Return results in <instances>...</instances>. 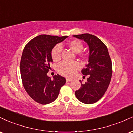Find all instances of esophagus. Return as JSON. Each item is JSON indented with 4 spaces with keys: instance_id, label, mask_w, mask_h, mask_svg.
Instances as JSON below:
<instances>
[{
    "instance_id": "1",
    "label": "esophagus",
    "mask_w": 133,
    "mask_h": 133,
    "mask_svg": "<svg viewBox=\"0 0 133 133\" xmlns=\"http://www.w3.org/2000/svg\"><path fill=\"white\" fill-rule=\"evenodd\" d=\"M72 81V79H69V78H66V81L68 82H71V81Z\"/></svg>"
}]
</instances>
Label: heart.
<instances>
[{
	"label": "heart",
	"mask_w": 133,
	"mask_h": 133,
	"mask_svg": "<svg viewBox=\"0 0 133 133\" xmlns=\"http://www.w3.org/2000/svg\"><path fill=\"white\" fill-rule=\"evenodd\" d=\"M68 47L76 53H79L82 51L83 45L79 40H72L69 41ZM62 47L60 44H57L54 47L51 51V56L53 61H57L61 57ZM81 68V65L77 62L64 61L57 65V72L62 76L65 77H72L76 74Z\"/></svg>",
	"instance_id": "heart-1"
}]
</instances>
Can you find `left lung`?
Wrapping results in <instances>:
<instances>
[{"instance_id":"left-lung-1","label":"left lung","mask_w":133,"mask_h":133,"mask_svg":"<svg viewBox=\"0 0 133 133\" xmlns=\"http://www.w3.org/2000/svg\"><path fill=\"white\" fill-rule=\"evenodd\" d=\"M73 37L84 41L89 47L88 63L81 71L88 78L84 84L80 81L81 88L75 94L81 103L91 104L99 100L106 92L112 76V62L106 45L96 36L86 33Z\"/></svg>"}]
</instances>
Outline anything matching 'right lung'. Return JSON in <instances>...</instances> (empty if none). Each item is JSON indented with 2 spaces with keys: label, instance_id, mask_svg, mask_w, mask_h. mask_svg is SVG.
<instances>
[{
  "label": "right lung",
  "instance_id": "1",
  "mask_svg": "<svg viewBox=\"0 0 133 133\" xmlns=\"http://www.w3.org/2000/svg\"><path fill=\"white\" fill-rule=\"evenodd\" d=\"M67 37L68 36L42 34L32 39L24 49L20 63L23 85L30 97L41 104H47L56 100L61 88L66 81L59 74L51 80L47 73L53 62L52 50Z\"/></svg>",
  "mask_w": 133,
  "mask_h": 133
}]
</instances>
